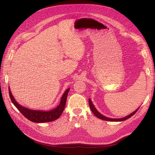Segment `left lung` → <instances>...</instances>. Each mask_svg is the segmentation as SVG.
<instances>
[{
	"instance_id": "left-lung-1",
	"label": "left lung",
	"mask_w": 155,
	"mask_h": 155,
	"mask_svg": "<svg viewBox=\"0 0 155 155\" xmlns=\"http://www.w3.org/2000/svg\"><path fill=\"white\" fill-rule=\"evenodd\" d=\"M88 104H89V106H90L91 110L93 112V114H94L96 117H97L98 118H100V119L103 120L110 121H124V120H127L128 118H130L131 116H133L136 113V112L138 111V110L139 109V108H138V109H137V110H136L135 111H134L133 112H132V113L130 114L129 115L127 116H125V117H124V118H116V119H115V118H107V117H106V116H105L104 115H102L101 114H100V112L96 110V109L94 107V106L93 104L92 103L91 99L88 100Z\"/></svg>"
}]
</instances>
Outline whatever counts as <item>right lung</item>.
I'll list each match as a JSON object with an SVG mask.
<instances>
[{
  "mask_svg": "<svg viewBox=\"0 0 155 155\" xmlns=\"http://www.w3.org/2000/svg\"><path fill=\"white\" fill-rule=\"evenodd\" d=\"M69 90L70 88H68L67 90L64 92L61 97V100L59 105L56 107L55 109L51 110L50 111H41L31 110L18 104L15 100V98L13 96L12 94L10 91V87H8L9 95H10V99L14 105H15L17 107V109L21 112L22 115H24L25 118L35 123L50 122V121H52L59 118L60 116L61 115L62 112H63L65 105H66L67 95Z\"/></svg>",
  "mask_w": 155,
  "mask_h": 155,
  "instance_id": "right-lung-1",
  "label": "right lung"
}]
</instances>
